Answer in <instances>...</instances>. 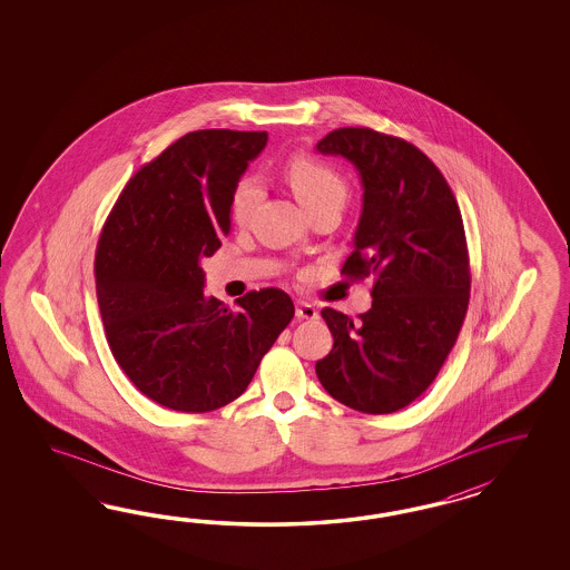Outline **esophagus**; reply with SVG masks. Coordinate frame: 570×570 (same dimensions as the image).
<instances>
[{
  "label": "esophagus",
  "instance_id": "34e87169",
  "mask_svg": "<svg viewBox=\"0 0 570 570\" xmlns=\"http://www.w3.org/2000/svg\"><path fill=\"white\" fill-rule=\"evenodd\" d=\"M296 317H298V320H317L320 313H317V309H315L311 303L298 301V303H296Z\"/></svg>",
  "mask_w": 570,
  "mask_h": 570
}]
</instances>
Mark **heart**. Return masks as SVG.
Returning <instances> with one entry per match:
<instances>
[{"label":"heart","mask_w":570,"mask_h":570,"mask_svg":"<svg viewBox=\"0 0 570 570\" xmlns=\"http://www.w3.org/2000/svg\"><path fill=\"white\" fill-rule=\"evenodd\" d=\"M284 175L293 188L294 196L305 208L315 207L326 200L345 203L346 184L343 175L317 158L305 155L293 156L284 167ZM261 198H263V186L259 179L253 175L242 177L232 191V200H229L232 217L238 224L248 222L259 205Z\"/></svg>","instance_id":"1"}]
</instances>
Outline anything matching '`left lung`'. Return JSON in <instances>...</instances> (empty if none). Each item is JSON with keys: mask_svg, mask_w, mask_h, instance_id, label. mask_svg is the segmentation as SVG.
<instances>
[{"mask_svg": "<svg viewBox=\"0 0 570 570\" xmlns=\"http://www.w3.org/2000/svg\"><path fill=\"white\" fill-rule=\"evenodd\" d=\"M315 148L360 171L362 217L343 274L374 277L372 309L355 324L322 309L334 345L315 372L346 407L393 414L431 386L464 324L470 265L462 213L431 158L405 139L343 127Z\"/></svg>", "mask_w": 570, "mask_h": 570, "instance_id": "left-lung-1", "label": "left lung"}]
</instances>
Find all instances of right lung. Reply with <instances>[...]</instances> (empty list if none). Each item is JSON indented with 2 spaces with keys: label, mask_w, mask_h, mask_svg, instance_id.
Instances as JSON below:
<instances>
[{
  "label": "right lung",
  "mask_w": 570,
  "mask_h": 570,
  "mask_svg": "<svg viewBox=\"0 0 570 570\" xmlns=\"http://www.w3.org/2000/svg\"><path fill=\"white\" fill-rule=\"evenodd\" d=\"M265 131L203 129L177 139L125 186L96 250V293L110 351L148 399L203 414L240 397L291 324L279 288L229 309L205 294L200 261L229 234V200Z\"/></svg>",
  "instance_id": "obj_1"
}]
</instances>
